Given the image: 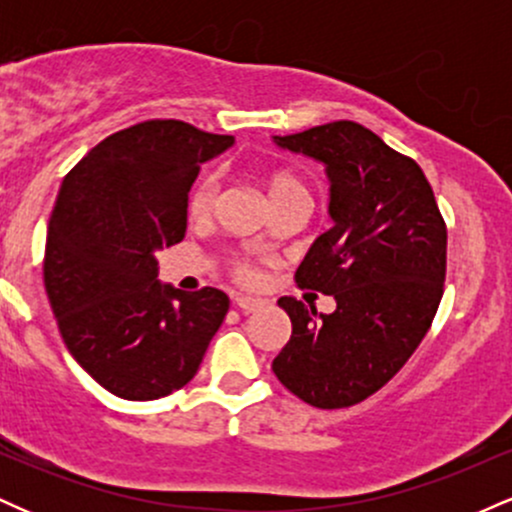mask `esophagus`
I'll return each mask as SVG.
<instances>
[{
    "mask_svg": "<svg viewBox=\"0 0 512 512\" xmlns=\"http://www.w3.org/2000/svg\"><path fill=\"white\" fill-rule=\"evenodd\" d=\"M233 303H236V308L243 310V313H255V310L262 308L260 298H250V296H236L233 298Z\"/></svg>",
    "mask_w": 512,
    "mask_h": 512,
    "instance_id": "obj_1",
    "label": "esophagus"
}]
</instances>
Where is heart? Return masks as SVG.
<instances>
[{
	"label": "heart",
	"instance_id": "b5f03b06",
	"mask_svg": "<svg viewBox=\"0 0 512 512\" xmlns=\"http://www.w3.org/2000/svg\"><path fill=\"white\" fill-rule=\"evenodd\" d=\"M264 187H267V195L272 199V207L279 202H286V199L293 197H305L308 199V190L301 180H298L296 173L286 168H274L264 175ZM216 197H219V175L207 173L202 175L192 187L190 199H187V209H190L192 219H207L214 209ZM231 272L240 281H252L255 276V269L250 267L245 260H233Z\"/></svg>",
	"mask_w": 512,
	"mask_h": 512
}]
</instances>
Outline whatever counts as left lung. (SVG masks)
Returning a JSON list of instances; mask_svg holds the SVG:
<instances>
[{
    "label": "left lung",
    "instance_id": "1",
    "mask_svg": "<svg viewBox=\"0 0 512 512\" xmlns=\"http://www.w3.org/2000/svg\"><path fill=\"white\" fill-rule=\"evenodd\" d=\"M274 142L327 166L334 226L308 250L296 284L334 296L337 310L317 315L279 298L293 330L272 370L310 407H354L390 383L426 337L443 298L448 228L419 163L358 122Z\"/></svg>",
    "mask_w": 512,
    "mask_h": 512
}]
</instances>
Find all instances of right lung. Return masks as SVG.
Returning <instances> with one entry per match:
<instances>
[{
	"label": "right lung",
	"mask_w": 512,
	"mask_h": 512,
	"mask_svg": "<svg viewBox=\"0 0 512 512\" xmlns=\"http://www.w3.org/2000/svg\"><path fill=\"white\" fill-rule=\"evenodd\" d=\"M236 139L182 120L110 134L64 175L48 223L43 279L69 354L132 402L195 378L228 296L161 284L156 252L185 238L199 166Z\"/></svg>",
	"instance_id": "1"
}]
</instances>
